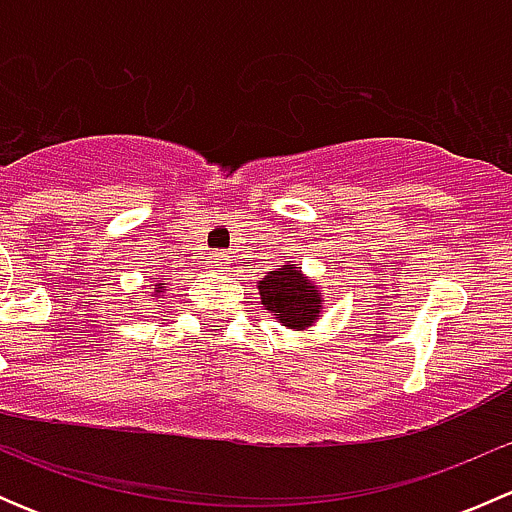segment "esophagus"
I'll return each instance as SVG.
<instances>
[{"label":"esophagus","mask_w":512,"mask_h":512,"mask_svg":"<svg viewBox=\"0 0 512 512\" xmlns=\"http://www.w3.org/2000/svg\"><path fill=\"white\" fill-rule=\"evenodd\" d=\"M227 265H230V260H227L225 252H213V255H210V267H215L218 272H225Z\"/></svg>","instance_id":"1"}]
</instances>
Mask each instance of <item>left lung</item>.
I'll list each match as a JSON object with an SVG mask.
<instances>
[{
  "mask_svg": "<svg viewBox=\"0 0 512 512\" xmlns=\"http://www.w3.org/2000/svg\"><path fill=\"white\" fill-rule=\"evenodd\" d=\"M260 289V299L272 314L289 329L312 327L322 312L324 297L314 282H309L294 265H282L280 270L267 272Z\"/></svg>",
  "mask_w": 512,
  "mask_h": 512,
  "instance_id": "left-lung-1",
  "label": "left lung"
}]
</instances>
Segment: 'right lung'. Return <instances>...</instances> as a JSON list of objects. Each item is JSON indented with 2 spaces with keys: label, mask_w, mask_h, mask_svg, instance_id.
<instances>
[{
  "label": "right lung",
  "mask_w": 512,
  "mask_h": 512,
  "mask_svg": "<svg viewBox=\"0 0 512 512\" xmlns=\"http://www.w3.org/2000/svg\"><path fill=\"white\" fill-rule=\"evenodd\" d=\"M160 292H163V287L156 285V292H153V297H160Z\"/></svg>",
  "instance_id": "add662e5"
}]
</instances>
